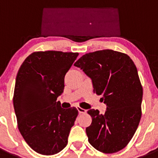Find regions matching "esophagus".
Returning <instances> with one entry per match:
<instances>
[{
	"label": "esophagus",
	"instance_id": "34e87169",
	"mask_svg": "<svg viewBox=\"0 0 158 158\" xmlns=\"http://www.w3.org/2000/svg\"><path fill=\"white\" fill-rule=\"evenodd\" d=\"M77 108L78 112L80 113V114H82V113H85L86 112V110L84 109V108H82V107H77Z\"/></svg>",
	"mask_w": 158,
	"mask_h": 158
}]
</instances>
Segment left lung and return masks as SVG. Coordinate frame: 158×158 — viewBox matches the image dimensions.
Segmentation results:
<instances>
[{
	"label": "left lung",
	"mask_w": 158,
	"mask_h": 158,
	"mask_svg": "<svg viewBox=\"0 0 158 158\" xmlns=\"http://www.w3.org/2000/svg\"><path fill=\"white\" fill-rule=\"evenodd\" d=\"M92 79L93 92L107 105L104 115L90 109L89 143L104 153L123 150L133 138L142 116V86L134 62L112 50L88 53L74 63Z\"/></svg>",
	"instance_id": "left-lung-1"
}]
</instances>
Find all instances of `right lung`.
I'll return each instance as SVG.
<instances>
[{
    "label": "right lung",
    "mask_w": 158,
    "mask_h": 158,
    "mask_svg": "<svg viewBox=\"0 0 158 158\" xmlns=\"http://www.w3.org/2000/svg\"><path fill=\"white\" fill-rule=\"evenodd\" d=\"M78 53L48 51L31 54L16 78L13 106L19 131L38 153L53 155L66 146L76 120V107L64 109L57 98Z\"/></svg>",
    "instance_id": "right-lung-1"
}]
</instances>
